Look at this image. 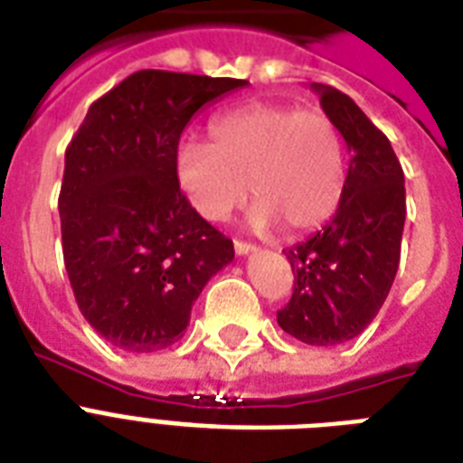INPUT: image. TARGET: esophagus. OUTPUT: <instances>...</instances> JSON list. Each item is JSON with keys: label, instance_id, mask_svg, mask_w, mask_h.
<instances>
[{"label": "esophagus", "instance_id": "esophagus-1", "mask_svg": "<svg viewBox=\"0 0 463 463\" xmlns=\"http://www.w3.org/2000/svg\"><path fill=\"white\" fill-rule=\"evenodd\" d=\"M254 250H257V247L250 245V242H242V240H235V252H238L240 257H242V254L254 252Z\"/></svg>", "mask_w": 463, "mask_h": 463}]
</instances>
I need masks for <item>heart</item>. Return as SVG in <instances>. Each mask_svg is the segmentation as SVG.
I'll use <instances>...</instances> for the list:
<instances>
[{
  "label": "heart",
  "instance_id": "b5f03b06",
  "mask_svg": "<svg viewBox=\"0 0 463 463\" xmlns=\"http://www.w3.org/2000/svg\"><path fill=\"white\" fill-rule=\"evenodd\" d=\"M209 141L189 139L175 156V175L194 211L211 223L235 213L252 194V225L283 223L305 232L336 211L345 184V148L322 110L250 103L213 118Z\"/></svg>",
  "mask_w": 463,
  "mask_h": 463
}]
</instances>
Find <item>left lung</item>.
<instances>
[{
	"label": "left lung",
	"instance_id": "8db88e82",
	"mask_svg": "<svg viewBox=\"0 0 463 463\" xmlns=\"http://www.w3.org/2000/svg\"><path fill=\"white\" fill-rule=\"evenodd\" d=\"M351 151L338 209L322 231L283 250L296 274L279 326L309 345L351 341L373 322L402 257L406 187L389 139L341 90L315 83Z\"/></svg>",
	"mask_w": 463,
	"mask_h": 463
}]
</instances>
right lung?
Returning <instances> with one entry per match:
<instances>
[{
  "mask_svg": "<svg viewBox=\"0 0 463 463\" xmlns=\"http://www.w3.org/2000/svg\"><path fill=\"white\" fill-rule=\"evenodd\" d=\"M242 79L141 69L90 105L64 154L61 252L86 322L127 353L180 341L192 305L235 257L182 194L175 156L203 105Z\"/></svg>",
  "mask_w": 463,
  "mask_h": 463,
  "instance_id": "obj_1",
  "label": "right lung"
}]
</instances>
